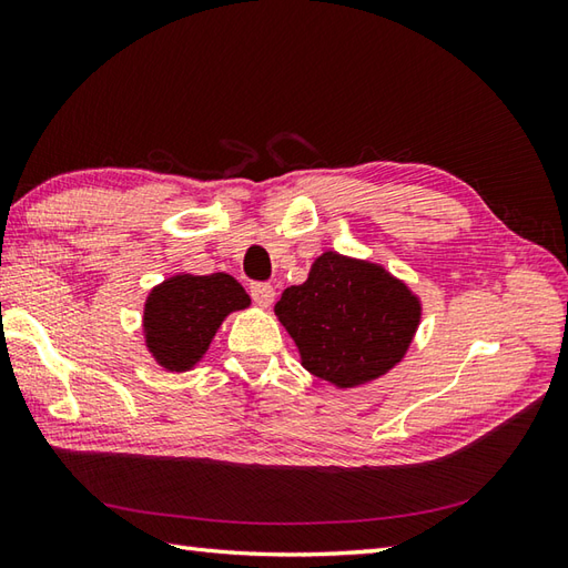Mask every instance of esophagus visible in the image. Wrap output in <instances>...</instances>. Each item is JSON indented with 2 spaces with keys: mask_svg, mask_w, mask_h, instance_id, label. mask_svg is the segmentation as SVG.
Masks as SVG:
<instances>
[{
  "mask_svg": "<svg viewBox=\"0 0 568 568\" xmlns=\"http://www.w3.org/2000/svg\"><path fill=\"white\" fill-rule=\"evenodd\" d=\"M248 293L253 297V303L261 305V307H268L273 303V297H275V291H273L271 283H251Z\"/></svg>",
  "mask_w": 568,
  "mask_h": 568,
  "instance_id": "esophagus-1",
  "label": "esophagus"
}]
</instances>
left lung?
<instances>
[{"mask_svg":"<svg viewBox=\"0 0 568 568\" xmlns=\"http://www.w3.org/2000/svg\"><path fill=\"white\" fill-rule=\"evenodd\" d=\"M275 315L312 376L352 388L383 376L405 356L419 303L381 265L327 251L303 285L285 287Z\"/></svg>","mask_w":568,"mask_h":568,"instance_id":"8db88e82","label":"left lung"}]
</instances>
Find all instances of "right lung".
Returning <instances> with one entry per match:
<instances>
[{"label":"right lung","mask_w":568,"mask_h":568,"mask_svg":"<svg viewBox=\"0 0 568 568\" xmlns=\"http://www.w3.org/2000/svg\"><path fill=\"white\" fill-rule=\"evenodd\" d=\"M232 275H175L153 287L143 310V332L155 361L168 371L195 366L229 312L248 307Z\"/></svg>","instance_id":"right-lung-1"}]
</instances>
